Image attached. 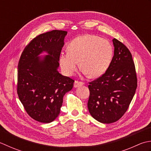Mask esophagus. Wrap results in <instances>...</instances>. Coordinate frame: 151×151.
Masks as SVG:
<instances>
[{"mask_svg": "<svg viewBox=\"0 0 151 151\" xmlns=\"http://www.w3.org/2000/svg\"><path fill=\"white\" fill-rule=\"evenodd\" d=\"M84 83L83 82L81 81H75L74 82V84H73V87L75 88H77L79 87V86H81V85H83Z\"/></svg>", "mask_w": 151, "mask_h": 151, "instance_id": "esophagus-1", "label": "esophagus"}]
</instances>
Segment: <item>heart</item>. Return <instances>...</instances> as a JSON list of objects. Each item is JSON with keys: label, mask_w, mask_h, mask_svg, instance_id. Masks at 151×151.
Masks as SVG:
<instances>
[{"label": "heart", "mask_w": 151, "mask_h": 151, "mask_svg": "<svg viewBox=\"0 0 151 151\" xmlns=\"http://www.w3.org/2000/svg\"><path fill=\"white\" fill-rule=\"evenodd\" d=\"M68 51H62L59 63L68 76L74 73L79 61L83 72L91 78L102 76L109 66L113 50L110 42L95 35H86L77 37L70 43Z\"/></svg>", "instance_id": "heart-1"}]
</instances>
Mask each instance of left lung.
<instances>
[{"label":"left lung","mask_w":151,"mask_h":151,"mask_svg":"<svg viewBox=\"0 0 151 151\" xmlns=\"http://www.w3.org/2000/svg\"><path fill=\"white\" fill-rule=\"evenodd\" d=\"M114 55L104 74L89 83L88 109L98 122L117 121L128 109L137 85L132 56L124 44L113 39Z\"/></svg>","instance_id":"8db88e82"}]
</instances>
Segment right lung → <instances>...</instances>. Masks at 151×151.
Masks as SVG:
<instances>
[{"label": "right lung", "mask_w": 151, "mask_h": 151, "mask_svg": "<svg viewBox=\"0 0 151 151\" xmlns=\"http://www.w3.org/2000/svg\"><path fill=\"white\" fill-rule=\"evenodd\" d=\"M67 31L53 30L36 36L24 47L17 68V92L28 115L50 123L60 113L63 97L74 80L58 72L59 57ZM48 55L39 56L43 52Z\"/></svg>", "instance_id": "right-lung-1"}]
</instances>
